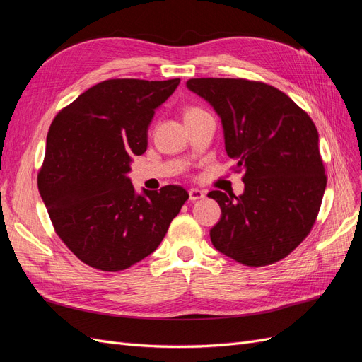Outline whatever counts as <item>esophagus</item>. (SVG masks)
I'll use <instances>...</instances> for the list:
<instances>
[{
  "label": "esophagus",
  "instance_id": "34e87169",
  "mask_svg": "<svg viewBox=\"0 0 362 362\" xmlns=\"http://www.w3.org/2000/svg\"><path fill=\"white\" fill-rule=\"evenodd\" d=\"M189 196H190V201L194 202V201L204 199V198H205V192H204V190H199V189H190V190H189Z\"/></svg>",
  "mask_w": 362,
  "mask_h": 362
}]
</instances>
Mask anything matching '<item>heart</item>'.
I'll use <instances>...</instances> for the list:
<instances>
[{
  "label": "heart",
  "mask_w": 362,
  "mask_h": 362,
  "mask_svg": "<svg viewBox=\"0 0 362 362\" xmlns=\"http://www.w3.org/2000/svg\"><path fill=\"white\" fill-rule=\"evenodd\" d=\"M204 110H201V108H198V107H189V108H185V112H184V119L185 117H189V116H193V115H198V113H202Z\"/></svg>",
  "instance_id": "1"
}]
</instances>
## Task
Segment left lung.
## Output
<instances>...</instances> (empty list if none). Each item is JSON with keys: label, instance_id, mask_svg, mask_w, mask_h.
I'll return each instance as SVG.
<instances>
[{"label": "left lung", "instance_id": "obj_1", "mask_svg": "<svg viewBox=\"0 0 362 362\" xmlns=\"http://www.w3.org/2000/svg\"><path fill=\"white\" fill-rule=\"evenodd\" d=\"M187 87L222 119L226 154L243 173V194L208 193L222 217L213 246L249 267L290 255L311 233L326 189L313 119L276 87L245 78H192Z\"/></svg>", "mask_w": 362, "mask_h": 362}]
</instances>
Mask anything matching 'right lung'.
Returning <instances> with one entry per match:
<instances>
[{
	"instance_id": "1",
	"label": "right lung",
	"mask_w": 362,
	"mask_h": 362,
	"mask_svg": "<svg viewBox=\"0 0 362 362\" xmlns=\"http://www.w3.org/2000/svg\"><path fill=\"white\" fill-rule=\"evenodd\" d=\"M180 78H112L95 84L54 117L37 187L54 231L84 264L120 272L146 258L166 235L187 190L164 185L136 194L131 156L148 148L156 108Z\"/></svg>"
}]
</instances>
